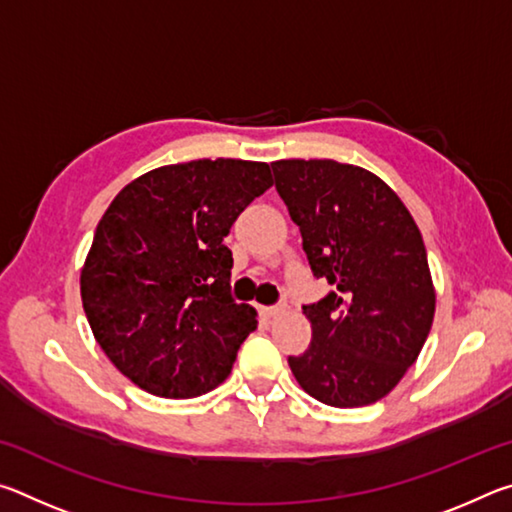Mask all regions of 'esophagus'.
I'll return each instance as SVG.
<instances>
[{
  "instance_id": "34e87169",
  "label": "esophagus",
  "mask_w": 512,
  "mask_h": 512,
  "mask_svg": "<svg viewBox=\"0 0 512 512\" xmlns=\"http://www.w3.org/2000/svg\"><path fill=\"white\" fill-rule=\"evenodd\" d=\"M262 314H264L266 318H277V316L284 314V307H264Z\"/></svg>"
}]
</instances>
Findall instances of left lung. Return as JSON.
Wrapping results in <instances>:
<instances>
[{"mask_svg":"<svg viewBox=\"0 0 512 512\" xmlns=\"http://www.w3.org/2000/svg\"><path fill=\"white\" fill-rule=\"evenodd\" d=\"M275 189L329 291L302 307L311 343L289 357L302 391L357 409L400 384L436 314L427 248L411 212L375 173L336 160H277Z\"/></svg>","mask_w":512,"mask_h":512,"instance_id":"left-lung-1","label":"left lung"}]
</instances>
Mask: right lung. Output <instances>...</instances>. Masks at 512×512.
<instances>
[{
    "label": "right lung",
    "mask_w": 512,
    "mask_h": 512,
    "mask_svg": "<svg viewBox=\"0 0 512 512\" xmlns=\"http://www.w3.org/2000/svg\"><path fill=\"white\" fill-rule=\"evenodd\" d=\"M273 185L266 162L167 164L112 198L81 268L92 334L142 391L189 400L230 375L257 311L230 298L223 239Z\"/></svg>",
    "instance_id": "1"
}]
</instances>
